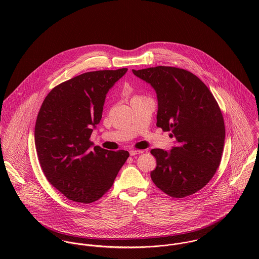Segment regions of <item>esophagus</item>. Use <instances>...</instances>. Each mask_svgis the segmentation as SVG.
<instances>
[{
  "mask_svg": "<svg viewBox=\"0 0 259 259\" xmlns=\"http://www.w3.org/2000/svg\"><path fill=\"white\" fill-rule=\"evenodd\" d=\"M144 151L143 150H139V149H132L131 151H130V154L132 155V156H134V155H137V154H141V153H143Z\"/></svg>",
  "mask_w": 259,
  "mask_h": 259,
  "instance_id": "1",
  "label": "esophagus"
}]
</instances>
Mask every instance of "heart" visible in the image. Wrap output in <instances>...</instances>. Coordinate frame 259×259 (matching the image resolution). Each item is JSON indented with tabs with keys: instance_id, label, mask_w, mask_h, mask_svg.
Wrapping results in <instances>:
<instances>
[{
	"instance_id": "1",
	"label": "heart",
	"mask_w": 259,
	"mask_h": 259,
	"mask_svg": "<svg viewBox=\"0 0 259 259\" xmlns=\"http://www.w3.org/2000/svg\"><path fill=\"white\" fill-rule=\"evenodd\" d=\"M135 98H139V97H134V98H133V99H135Z\"/></svg>"
}]
</instances>
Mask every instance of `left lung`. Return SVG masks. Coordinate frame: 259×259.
I'll use <instances>...</instances> for the list:
<instances>
[{"mask_svg":"<svg viewBox=\"0 0 259 259\" xmlns=\"http://www.w3.org/2000/svg\"><path fill=\"white\" fill-rule=\"evenodd\" d=\"M133 73L154 89L156 125L177 141L170 151L150 150L156 159L150 178L169 196L191 195L208 184L222 160L225 126L220 106L208 88L184 69L158 66Z\"/></svg>","mask_w":259,"mask_h":259,"instance_id":"left-lung-1","label":"left lung"}]
</instances>
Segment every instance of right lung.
Instances as JSON below:
<instances>
[{
	"label": "right lung",
	"instance_id": "1",
	"mask_svg": "<svg viewBox=\"0 0 259 259\" xmlns=\"http://www.w3.org/2000/svg\"><path fill=\"white\" fill-rule=\"evenodd\" d=\"M127 69L76 75L55 87L37 113L35 144L48 182L67 198L91 203L110 188L130 156L126 150L94 147L106 95Z\"/></svg>",
	"mask_w": 259,
	"mask_h": 259
}]
</instances>
